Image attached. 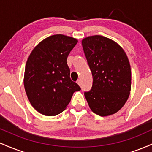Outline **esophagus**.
I'll return each mask as SVG.
<instances>
[{
  "mask_svg": "<svg viewBox=\"0 0 152 152\" xmlns=\"http://www.w3.org/2000/svg\"><path fill=\"white\" fill-rule=\"evenodd\" d=\"M77 83H78V85H79L80 86H81V80H80V79H78V81H77Z\"/></svg>",
  "mask_w": 152,
  "mask_h": 152,
  "instance_id": "34e87169",
  "label": "esophagus"
}]
</instances>
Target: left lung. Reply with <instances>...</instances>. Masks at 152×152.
<instances>
[{
    "instance_id": "left-lung-1",
    "label": "left lung",
    "mask_w": 152,
    "mask_h": 152,
    "mask_svg": "<svg viewBox=\"0 0 152 152\" xmlns=\"http://www.w3.org/2000/svg\"><path fill=\"white\" fill-rule=\"evenodd\" d=\"M82 46L93 76L91 89L84 95L90 109L101 116L114 114L129 96L132 73L124 50L102 36L87 37Z\"/></svg>"
}]
</instances>
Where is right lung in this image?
I'll return each mask as SVG.
<instances>
[{"label":"right lung","instance_id":"right-lung-1","mask_svg":"<svg viewBox=\"0 0 152 152\" xmlns=\"http://www.w3.org/2000/svg\"><path fill=\"white\" fill-rule=\"evenodd\" d=\"M77 42L74 38L53 35L41 41L29 56L24 87L31 105L41 114H59L69 104L73 94L81 90L71 81L66 62Z\"/></svg>","mask_w":152,"mask_h":152}]
</instances>
